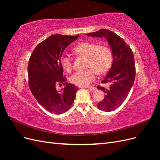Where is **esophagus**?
I'll list each match as a JSON object with an SVG mask.
<instances>
[{"label": "esophagus", "mask_w": 160, "mask_h": 160, "mask_svg": "<svg viewBox=\"0 0 160 160\" xmlns=\"http://www.w3.org/2000/svg\"><path fill=\"white\" fill-rule=\"evenodd\" d=\"M87 88L91 91H94L96 89V88H95V87H89V88Z\"/></svg>", "instance_id": "34e87169"}]
</instances>
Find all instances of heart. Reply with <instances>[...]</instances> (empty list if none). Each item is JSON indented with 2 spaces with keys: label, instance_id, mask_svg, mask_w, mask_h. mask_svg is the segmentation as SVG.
<instances>
[{
  "label": "heart",
  "instance_id": "b5f03b06",
  "mask_svg": "<svg viewBox=\"0 0 160 160\" xmlns=\"http://www.w3.org/2000/svg\"><path fill=\"white\" fill-rule=\"evenodd\" d=\"M73 51L77 54L88 57V67L91 68L77 71L70 77L71 83L79 87L88 86L95 79L96 72L99 75L105 73L112 63V52L108 46L99 45L94 42H82L74 47ZM60 62L64 71H71L72 59L69 55H62Z\"/></svg>",
  "mask_w": 160,
  "mask_h": 160
}]
</instances>
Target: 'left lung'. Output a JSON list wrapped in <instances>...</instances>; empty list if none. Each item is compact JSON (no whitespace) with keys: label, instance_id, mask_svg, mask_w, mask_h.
<instances>
[{"label":"left lung","instance_id":"1","mask_svg":"<svg viewBox=\"0 0 160 160\" xmlns=\"http://www.w3.org/2000/svg\"><path fill=\"white\" fill-rule=\"evenodd\" d=\"M93 37H105L108 41L113 60L111 69L101 83H109V88L98 86L105 93V98L98 104V108L109 112L122 105L126 99L133 85L135 67L132 50L117 34L106 29L87 34Z\"/></svg>","mask_w":160,"mask_h":160}]
</instances>
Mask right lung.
<instances>
[{
  "label": "right lung",
  "mask_w": 160,
  "mask_h": 160,
  "mask_svg": "<svg viewBox=\"0 0 160 160\" xmlns=\"http://www.w3.org/2000/svg\"><path fill=\"white\" fill-rule=\"evenodd\" d=\"M79 35L72 37L53 35L40 42L34 49L28 61V85L32 94L42 108L54 114H61L71 108L78 88L65 83L61 57L66 47L77 40ZM63 83L62 91L56 84Z\"/></svg>",
  "instance_id": "obj_1"
}]
</instances>
